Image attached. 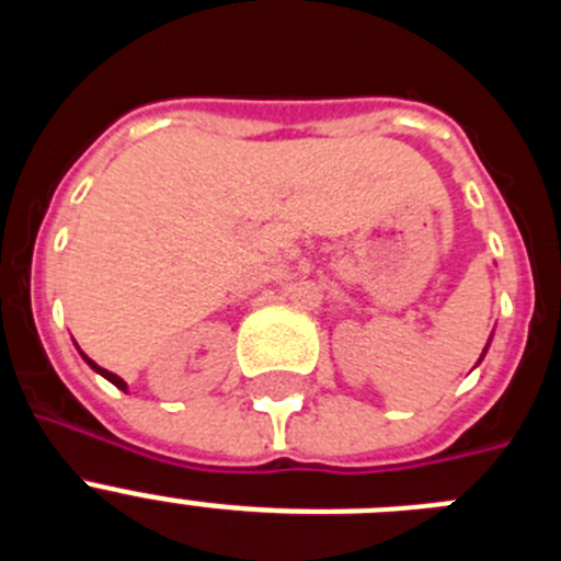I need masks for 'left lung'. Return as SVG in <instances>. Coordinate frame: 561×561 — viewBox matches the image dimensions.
Instances as JSON below:
<instances>
[{
    "label": "left lung",
    "instance_id": "left-lung-1",
    "mask_svg": "<svg viewBox=\"0 0 561 561\" xmlns=\"http://www.w3.org/2000/svg\"><path fill=\"white\" fill-rule=\"evenodd\" d=\"M485 351H489V345H485V348H483V354H480V359H483V356H485Z\"/></svg>",
    "mask_w": 561,
    "mask_h": 561
}]
</instances>
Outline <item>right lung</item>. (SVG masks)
<instances>
[{
  "label": "right lung",
  "mask_w": 561,
  "mask_h": 561,
  "mask_svg": "<svg viewBox=\"0 0 561 561\" xmlns=\"http://www.w3.org/2000/svg\"><path fill=\"white\" fill-rule=\"evenodd\" d=\"M81 356H83V359H87V365H89V368L95 370V374H101V376H103V379H108V381H112L114 388H121V390H128V385H126V381H123V379H121V376H117V374H112V370H106V368H101V365H98V362H92V359H89V356H87V354H83V351H81Z\"/></svg>",
  "instance_id": "1"
}]
</instances>
